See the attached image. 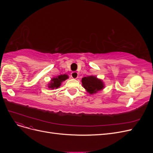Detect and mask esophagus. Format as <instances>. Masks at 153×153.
Segmentation results:
<instances>
[{"label":"esophagus","instance_id":"1","mask_svg":"<svg viewBox=\"0 0 153 153\" xmlns=\"http://www.w3.org/2000/svg\"><path fill=\"white\" fill-rule=\"evenodd\" d=\"M71 76L72 78H73V79H76L78 76V73L76 71H73L71 73Z\"/></svg>","mask_w":153,"mask_h":153}]
</instances>
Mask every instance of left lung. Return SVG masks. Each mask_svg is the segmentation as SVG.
<instances>
[{"label": "left lung", "instance_id": "obj_1", "mask_svg": "<svg viewBox=\"0 0 153 153\" xmlns=\"http://www.w3.org/2000/svg\"><path fill=\"white\" fill-rule=\"evenodd\" d=\"M82 85L90 94H96L103 90L105 87L103 80L94 75L83 77L82 79Z\"/></svg>", "mask_w": 153, "mask_h": 153}]
</instances>
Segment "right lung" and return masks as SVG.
<instances>
[{
	"label": "right lung",
	"mask_w": 153,
	"mask_h": 153,
	"mask_svg": "<svg viewBox=\"0 0 153 153\" xmlns=\"http://www.w3.org/2000/svg\"><path fill=\"white\" fill-rule=\"evenodd\" d=\"M69 78V76L66 74L60 75L57 76L52 78L50 80V82L48 84V87L51 89H56L61 85L62 83Z\"/></svg>",
	"instance_id": "right-lung-1"
}]
</instances>
